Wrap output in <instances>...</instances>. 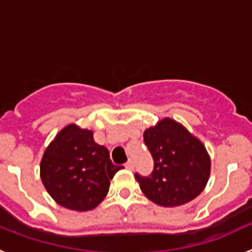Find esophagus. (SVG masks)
Instances as JSON below:
<instances>
[{"label":"esophagus","instance_id":"1","mask_svg":"<svg viewBox=\"0 0 252 252\" xmlns=\"http://www.w3.org/2000/svg\"><path fill=\"white\" fill-rule=\"evenodd\" d=\"M125 166H126V169H128V170H132L133 166H135V165H133V161H132V160L130 159L127 162H126V164H125Z\"/></svg>","mask_w":252,"mask_h":252}]
</instances>
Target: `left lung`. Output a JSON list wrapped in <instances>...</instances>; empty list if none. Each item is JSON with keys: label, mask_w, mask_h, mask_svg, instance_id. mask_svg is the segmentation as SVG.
I'll return each instance as SVG.
<instances>
[{"label": "left lung", "mask_w": 252, "mask_h": 252, "mask_svg": "<svg viewBox=\"0 0 252 252\" xmlns=\"http://www.w3.org/2000/svg\"><path fill=\"white\" fill-rule=\"evenodd\" d=\"M144 141L154 159V170L149 177L135 178L151 202L177 207L203 192L211 174V158L201 140L183 125L165 117L144 131Z\"/></svg>", "instance_id": "1"}]
</instances>
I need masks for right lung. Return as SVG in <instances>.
<instances>
[{
    "instance_id": "1",
    "label": "right lung",
    "mask_w": 252,
    "mask_h": 252,
    "mask_svg": "<svg viewBox=\"0 0 252 252\" xmlns=\"http://www.w3.org/2000/svg\"><path fill=\"white\" fill-rule=\"evenodd\" d=\"M122 168L111 161L108 150L94 141L92 131L70 124L44 151L40 178L58 204L86 212L103 201L110 180Z\"/></svg>"
}]
</instances>
